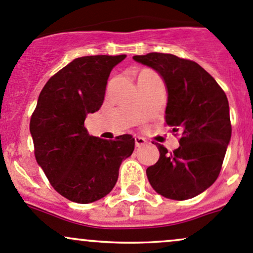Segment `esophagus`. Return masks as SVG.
Here are the masks:
<instances>
[{
  "label": "esophagus",
  "mask_w": 253,
  "mask_h": 253,
  "mask_svg": "<svg viewBox=\"0 0 253 253\" xmlns=\"http://www.w3.org/2000/svg\"><path fill=\"white\" fill-rule=\"evenodd\" d=\"M134 141H135V146H137V148H140V146L145 145L146 144V140L144 139L143 137H134Z\"/></svg>",
  "instance_id": "obj_1"
}]
</instances>
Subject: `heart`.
Wrapping results in <instances>:
<instances>
[{
	"label": "heart",
	"mask_w": 253,
	"mask_h": 253,
	"mask_svg": "<svg viewBox=\"0 0 253 253\" xmlns=\"http://www.w3.org/2000/svg\"><path fill=\"white\" fill-rule=\"evenodd\" d=\"M144 71H146V69H144ZM141 72H143V71H141Z\"/></svg>",
	"instance_id": "b5f03b06"
}]
</instances>
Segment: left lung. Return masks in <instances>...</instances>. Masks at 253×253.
Listing matches in <instances>:
<instances>
[{
	"label": "left lung",
	"mask_w": 253,
	"mask_h": 253,
	"mask_svg": "<svg viewBox=\"0 0 253 253\" xmlns=\"http://www.w3.org/2000/svg\"><path fill=\"white\" fill-rule=\"evenodd\" d=\"M133 60L162 78L168 93L166 122L181 134L173 152L156 144L160 158L146 169L150 185L168 199L193 198L216 181L230 141L226 93L193 61L162 52L135 55Z\"/></svg>",
	"instance_id": "left-lung-1"
}]
</instances>
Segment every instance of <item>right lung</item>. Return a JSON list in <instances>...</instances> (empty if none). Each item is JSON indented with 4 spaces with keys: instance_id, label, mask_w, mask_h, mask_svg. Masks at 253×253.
<instances>
[{
    "instance_id": "obj_1",
    "label": "right lung",
    "mask_w": 253,
    "mask_h": 253,
    "mask_svg": "<svg viewBox=\"0 0 253 253\" xmlns=\"http://www.w3.org/2000/svg\"><path fill=\"white\" fill-rule=\"evenodd\" d=\"M126 55L74 59L52 76L38 97L30 121L35 156L52 187L79 204L98 201L113 190L122 161L132 155L134 138L92 137L87 114L99 110L110 72Z\"/></svg>"
}]
</instances>
